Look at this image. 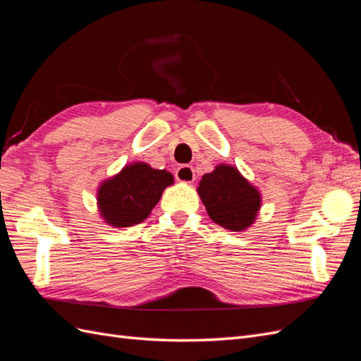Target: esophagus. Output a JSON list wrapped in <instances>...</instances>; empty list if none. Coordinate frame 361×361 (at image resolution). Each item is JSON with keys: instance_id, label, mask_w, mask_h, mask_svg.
Listing matches in <instances>:
<instances>
[{"instance_id": "obj_1", "label": "esophagus", "mask_w": 361, "mask_h": 361, "mask_svg": "<svg viewBox=\"0 0 361 361\" xmlns=\"http://www.w3.org/2000/svg\"><path fill=\"white\" fill-rule=\"evenodd\" d=\"M176 179L182 183H192L195 179L194 169L191 166H180L176 170Z\"/></svg>"}]
</instances>
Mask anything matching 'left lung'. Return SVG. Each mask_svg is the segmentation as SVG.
<instances>
[{
    "label": "left lung",
    "mask_w": 361,
    "mask_h": 361,
    "mask_svg": "<svg viewBox=\"0 0 361 361\" xmlns=\"http://www.w3.org/2000/svg\"><path fill=\"white\" fill-rule=\"evenodd\" d=\"M197 192L211 220L227 231L245 232L257 220L262 194L235 166L218 164L203 174Z\"/></svg>",
    "instance_id": "obj_1"
}]
</instances>
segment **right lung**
<instances>
[{"label": "right lung", "instance_id": "right-lung-1", "mask_svg": "<svg viewBox=\"0 0 361 361\" xmlns=\"http://www.w3.org/2000/svg\"><path fill=\"white\" fill-rule=\"evenodd\" d=\"M173 183V174L167 170H157L141 161L126 164L97 187V211L104 223L114 228L135 226L146 220L164 190Z\"/></svg>", "mask_w": 361, "mask_h": 361}]
</instances>
